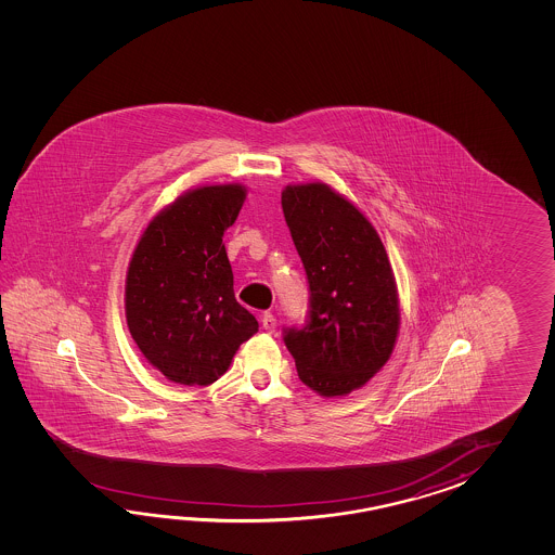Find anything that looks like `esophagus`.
Listing matches in <instances>:
<instances>
[{"mask_svg":"<svg viewBox=\"0 0 555 555\" xmlns=\"http://www.w3.org/2000/svg\"><path fill=\"white\" fill-rule=\"evenodd\" d=\"M261 327L268 331V333H273L275 327H278V319H275V315H273V313H263V315H261Z\"/></svg>","mask_w":555,"mask_h":555,"instance_id":"esophagus-1","label":"esophagus"}]
</instances>
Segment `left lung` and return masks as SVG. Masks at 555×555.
<instances>
[{
	"mask_svg": "<svg viewBox=\"0 0 555 555\" xmlns=\"http://www.w3.org/2000/svg\"><path fill=\"white\" fill-rule=\"evenodd\" d=\"M282 206L311 292L309 323L283 341L304 385L345 397L377 375L399 337L389 256L365 214L325 182L287 184Z\"/></svg>",
	"mask_w": 555,
	"mask_h": 555,
	"instance_id": "8db88e82",
	"label": "left lung"
}]
</instances>
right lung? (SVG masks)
Masks as SVG:
<instances>
[{"instance_id": "right-lung-1", "label": "right lung", "mask_w": 555, "mask_h": 555, "mask_svg": "<svg viewBox=\"0 0 555 555\" xmlns=\"http://www.w3.org/2000/svg\"><path fill=\"white\" fill-rule=\"evenodd\" d=\"M246 194L240 182L186 190L154 216L132 251L127 325L144 359L177 385H212L260 327L236 301L222 242Z\"/></svg>"}]
</instances>
